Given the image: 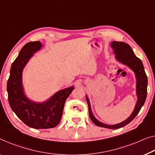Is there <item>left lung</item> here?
<instances>
[{
    "label": "left lung",
    "instance_id": "obj_1",
    "mask_svg": "<svg viewBox=\"0 0 155 155\" xmlns=\"http://www.w3.org/2000/svg\"><path fill=\"white\" fill-rule=\"evenodd\" d=\"M111 47L114 48L116 58L120 62H121L122 63L129 66L135 72L137 82V94L138 96V101L137 102V104H136L133 113L131 114L130 116L127 119L121 122V123L115 124V125H108V124H105L102 123V122L98 121L94 117V115H92V113L91 111V105H90L88 98L87 97L86 100L87 104H88L89 115L92 122L94 124H96L97 126L101 127L115 129L122 127L128 124L129 122L134 119V117L139 113L140 108L143 106L145 101L146 100L147 78L146 74H145L142 61L134 54L130 46L127 45V43L123 42V41H114L111 43Z\"/></svg>",
    "mask_w": 155,
    "mask_h": 155
}]
</instances>
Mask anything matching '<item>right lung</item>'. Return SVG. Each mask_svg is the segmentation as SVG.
<instances>
[{
	"label": "right lung",
	"mask_w": 155,
	"mask_h": 155,
	"mask_svg": "<svg viewBox=\"0 0 155 155\" xmlns=\"http://www.w3.org/2000/svg\"><path fill=\"white\" fill-rule=\"evenodd\" d=\"M41 47L38 41L26 44L12 64L7 84L8 101L12 110L27 126L34 129H48L61 122L64 102L73 91V86L55 93L44 103H34L24 95L21 84V72L32 55Z\"/></svg>",
	"instance_id": "1"
}]
</instances>
